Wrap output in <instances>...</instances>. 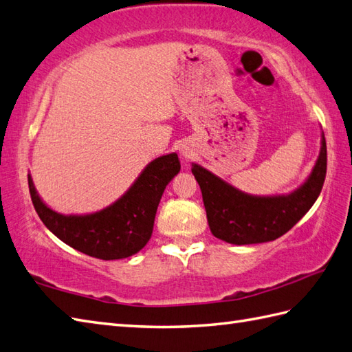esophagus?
Listing matches in <instances>:
<instances>
[{"label":"esophagus","mask_w":352,"mask_h":352,"mask_svg":"<svg viewBox=\"0 0 352 352\" xmlns=\"http://www.w3.org/2000/svg\"><path fill=\"white\" fill-rule=\"evenodd\" d=\"M183 156H184L186 159H189V157H190V153H189V151H183Z\"/></svg>","instance_id":"34e87169"}]
</instances>
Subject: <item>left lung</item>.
Returning a JSON list of instances; mask_svg holds the SVG:
<instances>
[{
  "label": "left lung",
  "instance_id": "8db88e82",
  "mask_svg": "<svg viewBox=\"0 0 352 352\" xmlns=\"http://www.w3.org/2000/svg\"><path fill=\"white\" fill-rule=\"evenodd\" d=\"M198 182L208 226L216 239L231 244L273 241L288 232L320 196L327 174V144L322 138L320 157L307 182L291 195L250 196L198 165H192Z\"/></svg>",
  "mask_w": 352,
  "mask_h": 352
}]
</instances>
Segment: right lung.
Returning a JSON list of instances; mask_svg holds the SVG:
<instances>
[{"instance_id":"add662e5","label":"right lung","mask_w":352,"mask_h":352,"mask_svg":"<svg viewBox=\"0 0 352 352\" xmlns=\"http://www.w3.org/2000/svg\"><path fill=\"white\" fill-rule=\"evenodd\" d=\"M178 173L175 153L157 157L116 204L87 216H63L46 207L30 175L28 187L32 206L49 231L85 255L109 261L132 256L148 243L162 195Z\"/></svg>"}]
</instances>
